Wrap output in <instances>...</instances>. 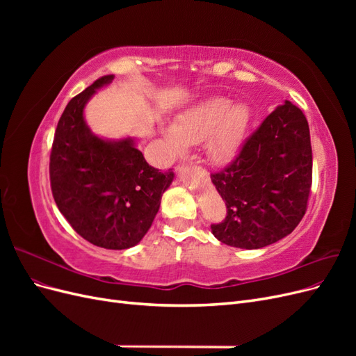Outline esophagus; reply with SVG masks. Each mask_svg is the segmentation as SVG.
Segmentation results:
<instances>
[{"instance_id": "esophagus-1", "label": "esophagus", "mask_w": 356, "mask_h": 356, "mask_svg": "<svg viewBox=\"0 0 356 356\" xmlns=\"http://www.w3.org/2000/svg\"><path fill=\"white\" fill-rule=\"evenodd\" d=\"M197 169H202V168H197Z\"/></svg>"}]
</instances>
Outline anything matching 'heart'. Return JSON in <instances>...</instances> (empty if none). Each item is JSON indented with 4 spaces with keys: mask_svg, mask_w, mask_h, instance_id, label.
I'll return each mask as SVG.
<instances>
[{
    "mask_svg": "<svg viewBox=\"0 0 356 356\" xmlns=\"http://www.w3.org/2000/svg\"><path fill=\"white\" fill-rule=\"evenodd\" d=\"M251 123V110L215 96L190 106L165 132L169 152L179 156L187 145L203 141L207 156L217 163L229 161L241 148Z\"/></svg>",
    "mask_w": 356,
    "mask_h": 356,
    "instance_id": "heart-1",
    "label": "heart"
}]
</instances>
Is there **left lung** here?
<instances>
[{
	"label": "left lung",
	"instance_id": "1",
	"mask_svg": "<svg viewBox=\"0 0 356 356\" xmlns=\"http://www.w3.org/2000/svg\"><path fill=\"white\" fill-rule=\"evenodd\" d=\"M211 179L227 207V217L211 225L220 242L258 250L284 239L305 217L312 187L303 111L289 101L276 106L232 163Z\"/></svg>",
	"mask_w": 356,
	"mask_h": 356
}]
</instances>
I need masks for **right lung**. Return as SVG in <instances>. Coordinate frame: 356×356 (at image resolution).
Returning a JSON list of instances; mask_svg holds the SVG:
<instances>
[{"instance_id": "1", "label": "right lung", "mask_w": 356, "mask_h": 356, "mask_svg": "<svg viewBox=\"0 0 356 356\" xmlns=\"http://www.w3.org/2000/svg\"><path fill=\"white\" fill-rule=\"evenodd\" d=\"M113 79L104 75L68 102L49 170L53 199L71 227L96 246L127 250L152 227L174 172L149 166L132 138L108 141L86 124V104Z\"/></svg>"}]
</instances>
